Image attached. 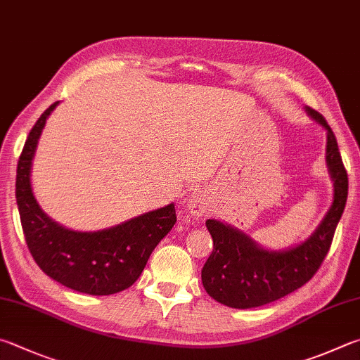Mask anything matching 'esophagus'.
I'll return each mask as SVG.
<instances>
[{
	"instance_id": "obj_1",
	"label": "esophagus",
	"mask_w": 360,
	"mask_h": 360,
	"mask_svg": "<svg viewBox=\"0 0 360 360\" xmlns=\"http://www.w3.org/2000/svg\"><path fill=\"white\" fill-rule=\"evenodd\" d=\"M187 206L188 211L193 215H202L207 211V202L205 201V198L200 197V195H192L187 201Z\"/></svg>"
}]
</instances>
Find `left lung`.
I'll return each mask as SVG.
<instances>
[{
	"mask_svg": "<svg viewBox=\"0 0 360 360\" xmlns=\"http://www.w3.org/2000/svg\"><path fill=\"white\" fill-rule=\"evenodd\" d=\"M307 112L328 130L326 160L334 179V202L310 239L286 252H267L234 228L206 220L214 248L202 266L201 280L206 292L220 304L253 309L285 297L315 276L329 252L348 198V173L329 124L313 108L307 107Z\"/></svg>",
	"mask_w": 360,
	"mask_h": 360,
	"instance_id": "8db88e82",
	"label": "left lung"
}]
</instances>
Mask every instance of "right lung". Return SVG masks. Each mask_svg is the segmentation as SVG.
Masks as SVG:
<instances>
[{
  "mask_svg": "<svg viewBox=\"0 0 360 360\" xmlns=\"http://www.w3.org/2000/svg\"><path fill=\"white\" fill-rule=\"evenodd\" d=\"M56 105L51 103L32 126L18 159L15 198L25 240L50 278L78 292L108 296L141 276L149 255L176 224L174 205L96 233L72 231L49 219L32 195L30 173L45 120Z\"/></svg>",
  "mask_w": 360,
  "mask_h": 360,
  "instance_id": "right-lung-1",
  "label": "right lung"
}]
</instances>
